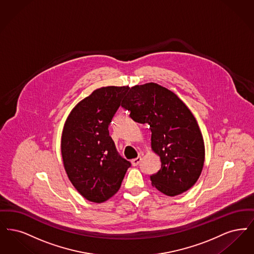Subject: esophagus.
<instances>
[{
    "instance_id": "34e87169",
    "label": "esophagus",
    "mask_w": 254,
    "mask_h": 254,
    "mask_svg": "<svg viewBox=\"0 0 254 254\" xmlns=\"http://www.w3.org/2000/svg\"><path fill=\"white\" fill-rule=\"evenodd\" d=\"M141 161H142V158H141V157L135 158V159L131 160L132 165H133V166H137L139 163H141Z\"/></svg>"
}]
</instances>
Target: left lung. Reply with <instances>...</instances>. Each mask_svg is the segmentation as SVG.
Instances as JSON below:
<instances>
[{
  "mask_svg": "<svg viewBox=\"0 0 254 254\" xmlns=\"http://www.w3.org/2000/svg\"><path fill=\"white\" fill-rule=\"evenodd\" d=\"M122 107L133 121L149 125L151 147L162 163L150 176L153 187L169 196L189 190L202 171L205 148L187 106L173 91L151 82L132 87Z\"/></svg>",
  "mask_w": 254,
  "mask_h": 254,
  "instance_id": "8db88e82",
  "label": "left lung"
}]
</instances>
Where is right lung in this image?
<instances>
[{
    "label": "right lung",
    "mask_w": 254,
    "mask_h": 254,
    "mask_svg": "<svg viewBox=\"0 0 254 254\" xmlns=\"http://www.w3.org/2000/svg\"><path fill=\"white\" fill-rule=\"evenodd\" d=\"M127 91L125 86H109L92 91L72 109L63 127L65 171L74 188L91 202H104L117 193L131 165L117 152L109 132Z\"/></svg>",
    "instance_id": "add662e5"
}]
</instances>
